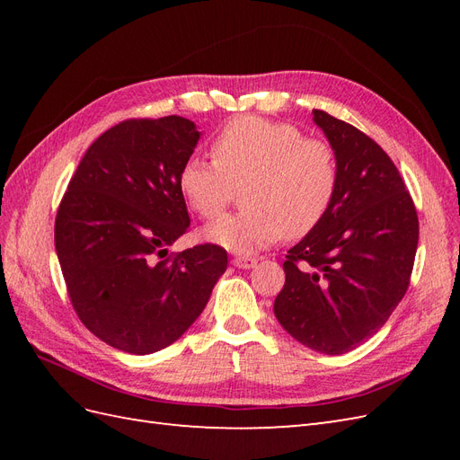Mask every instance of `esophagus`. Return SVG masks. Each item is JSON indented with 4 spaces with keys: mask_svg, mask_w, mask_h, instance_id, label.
I'll list each match as a JSON object with an SVG mask.
<instances>
[{
    "mask_svg": "<svg viewBox=\"0 0 460 460\" xmlns=\"http://www.w3.org/2000/svg\"><path fill=\"white\" fill-rule=\"evenodd\" d=\"M232 262H234V267H238V269H253L257 264V259L247 257V255H240V257H234Z\"/></svg>",
    "mask_w": 460,
    "mask_h": 460,
    "instance_id": "34e87169",
    "label": "esophagus"
}]
</instances>
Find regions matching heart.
<instances>
[{
	"label": "heart",
	"mask_w": 460,
	"mask_h": 460,
	"mask_svg": "<svg viewBox=\"0 0 460 460\" xmlns=\"http://www.w3.org/2000/svg\"><path fill=\"white\" fill-rule=\"evenodd\" d=\"M245 186V211L205 228V238L234 253L311 234L330 211L340 184L338 155L320 137L289 122L259 117L230 120L213 142V159L191 157L178 188L193 213L215 218Z\"/></svg>",
	"instance_id": "b5f03b06"
}]
</instances>
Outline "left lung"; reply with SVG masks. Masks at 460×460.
<instances>
[{
  "label": "left lung",
  "mask_w": 460,
  "mask_h": 460,
  "mask_svg": "<svg viewBox=\"0 0 460 460\" xmlns=\"http://www.w3.org/2000/svg\"><path fill=\"white\" fill-rule=\"evenodd\" d=\"M338 155L326 218L288 252L274 314L299 343L341 355L372 338L407 294L419 215L387 153L353 124L314 109Z\"/></svg>",
  "instance_id": "left-lung-1"
}]
</instances>
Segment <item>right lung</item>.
<instances>
[{
  "label": "right lung",
  "mask_w": 460,
  "mask_h": 460,
  "mask_svg": "<svg viewBox=\"0 0 460 460\" xmlns=\"http://www.w3.org/2000/svg\"><path fill=\"white\" fill-rule=\"evenodd\" d=\"M199 140L184 117L128 119L88 147L55 217L68 297L93 336L149 355L196 323L226 270V249L169 255L190 228L178 174Z\"/></svg>",
  "instance_id": "1"
}]
</instances>
